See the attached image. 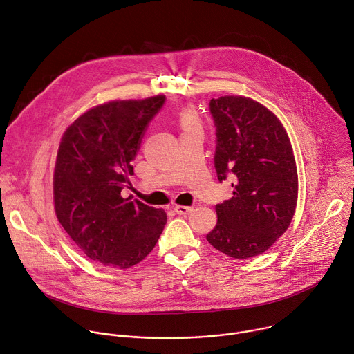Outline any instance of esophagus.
Masks as SVG:
<instances>
[{
	"mask_svg": "<svg viewBox=\"0 0 354 354\" xmlns=\"http://www.w3.org/2000/svg\"><path fill=\"white\" fill-rule=\"evenodd\" d=\"M175 212L179 215H189L193 211V207H187V205H175Z\"/></svg>",
	"mask_w": 354,
	"mask_h": 354,
	"instance_id": "34e87169",
	"label": "esophagus"
}]
</instances>
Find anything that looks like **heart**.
Listing matches in <instances>:
<instances>
[{
    "instance_id": "obj_1",
    "label": "heart",
    "mask_w": 354,
    "mask_h": 354,
    "mask_svg": "<svg viewBox=\"0 0 354 354\" xmlns=\"http://www.w3.org/2000/svg\"><path fill=\"white\" fill-rule=\"evenodd\" d=\"M180 125L183 129H189V128H194L197 127V120L196 115L192 109H183L180 113Z\"/></svg>"
}]
</instances>
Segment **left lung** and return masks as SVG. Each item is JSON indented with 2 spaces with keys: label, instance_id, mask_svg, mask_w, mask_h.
I'll return each mask as SVG.
<instances>
[{
  "label": "left lung",
  "instance_id": "obj_1",
  "mask_svg": "<svg viewBox=\"0 0 354 354\" xmlns=\"http://www.w3.org/2000/svg\"><path fill=\"white\" fill-rule=\"evenodd\" d=\"M216 146L214 167L222 183L232 178L233 197L216 204L218 221L207 241L233 259L267 252L290 225L297 203V171L289 138L260 102L211 98Z\"/></svg>",
  "mask_w": 354,
  "mask_h": 354
}]
</instances>
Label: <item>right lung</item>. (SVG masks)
Segmentation results:
<instances>
[{
    "label": "right lung",
    "instance_id": "right-lung-1",
    "mask_svg": "<svg viewBox=\"0 0 354 354\" xmlns=\"http://www.w3.org/2000/svg\"><path fill=\"white\" fill-rule=\"evenodd\" d=\"M165 104L164 95L109 101L66 129L54 171L59 223L94 263L125 270L156 246L167 223L161 208L124 198L142 139Z\"/></svg>",
    "mask_w": 354,
    "mask_h": 354
}]
</instances>
